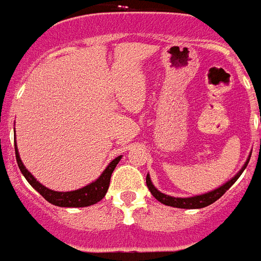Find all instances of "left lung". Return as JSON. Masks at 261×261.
Segmentation results:
<instances>
[{
  "label": "left lung",
  "instance_id": "8db88e82",
  "mask_svg": "<svg viewBox=\"0 0 261 261\" xmlns=\"http://www.w3.org/2000/svg\"><path fill=\"white\" fill-rule=\"evenodd\" d=\"M249 160L245 163V166L242 167V170L239 171L238 174L235 175L232 179H229L227 184H224L223 187H220L217 190L212 191L209 194L199 195V196H192V198H173V196H169V195L162 194L150 182L149 175H146V187L149 188L150 194L153 195L160 203L166 204V206H173V207H179V209H200V207H206V206H209V204L214 203L217 199H220L227 192V190H229V187L239 178V175L242 174V171L246 169Z\"/></svg>",
  "mask_w": 261,
  "mask_h": 261
}]
</instances>
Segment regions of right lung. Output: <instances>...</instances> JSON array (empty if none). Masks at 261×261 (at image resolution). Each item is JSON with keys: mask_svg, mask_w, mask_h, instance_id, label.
I'll list each match as a JSON object with an SVG mask.
<instances>
[{"mask_svg": "<svg viewBox=\"0 0 261 261\" xmlns=\"http://www.w3.org/2000/svg\"><path fill=\"white\" fill-rule=\"evenodd\" d=\"M15 155H16L17 166L22 171V174L29 181V184L32 185L37 192H40L42 198H45L49 203L55 204V206H61V207H84V206H91V204H95L96 202H99L108 192L109 182H111V175L121 158V156H117L115 160H112L111 165L106 167L101 177L96 181H94L92 184L87 185L82 190L71 191V192H57V191L48 190L44 185L40 184L37 179L24 169L22 160L19 158V153H17L16 144H15Z\"/></svg>", "mask_w": 261, "mask_h": 261, "instance_id": "right-lung-1", "label": "right lung"}]
</instances>
